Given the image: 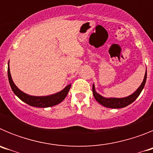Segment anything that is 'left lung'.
Instances as JSON below:
<instances>
[{
    "label": "left lung",
    "instance_id": "8db88e82",
    "mask_svg": "<svg viewBox=\"0 0 153 153\" xmlns=\"http://www.w3.org/2000/svg\"><path fill=\"white\" fill-rule=\"evenodd\" d=\"M146 77L147 71L146 70V74L145 76H144L143 83H141V85L139 86V88L134 93L126 97H123V98H115V97H108L107 98V97H104L101 96L100 94H99L98 93H97L94 84L93 85V97L99 103H100L101 105H102L105 107L112 108V109H120V108L126 107V106H129V104L134 102L136 98L140 96L142 90H143L144 86H145L146 82Z\"/></svg>",
    "mask_w": 153,
    "mask_h": 153
}]
</instances>
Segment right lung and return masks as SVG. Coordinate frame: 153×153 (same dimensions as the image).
<instances>
[{"instance_id":"1","label":"right lung","mask_w":153,"mask_h":153,"mask_svg":"<svg viewBox=\"0 0 153 153\" xmlns=\"http://www.w3.org/2000/svg\"><path fill=\"white\" fill-rule=\"evenodd\" d=\"M7 76L10 87H11L14 94L20 100H21L23 102H26L27 104H28L30 106H34V107L47 108L50 107V106H56L57 104L60 103L64 100L65 97H67V93H68L69 90L70 89V86H71V84L67 85L63 90L58 92V93H54V94H51V95L49 96H44V97H35V96L28 95L27 93H24L20 89H18V87L14 84L13 79H12L11 75H10L9 63H8L7 67Z\"/></svg>"}]
</instances>
